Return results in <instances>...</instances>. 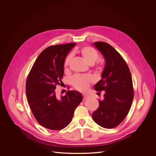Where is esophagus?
Instances as JSON below:
<instances>
[{
  "mask_svg": "<svg viewBox=\"0 0 156 156\" xmlns=\"http://www.w3.org/2000/svg\"><path fill=\"white\" fill-rule=\"evenodd\" d=\"M87 98H88V96H87V95H84V96H83V100H87Z\"/></svg>",
  "mask_w": 156,
  "mask_h": 156,
  "instance_id": "34e87169",
  "label": "esophagus"
}]
</instances>
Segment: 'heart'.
<instances>
[{
	"label": "heart",
	"mask_w": 156,
	"mask_h": 156,
	"mask_svg": "<svg viewBox=\"0 0 156 156\" xmlns=\"http://www.w3.org/2000/svg\"><path fill=\"white\" fill-rule=\"evenodd\" d=\"M79 54L81 57L90 65H92L98 60L100 55L98 51L90 46H84L80 49L78 51ZM72 59V55H68L66 57L64 62V69L65 72H68L69 69V65ZM94 69L98 73H101L103 70V67L100 63H97L94 65ZM94 81V78L90 75H76L72 79V84L73 87L79 91L84 92L87 90L90 84Z\"/></svg>",
	"instance_id": "heart-1"
}]
</instances>
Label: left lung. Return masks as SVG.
<instances>
[{
    "label": "left lung",
    "mask_w": 156,
    "mask_h": 156,
    "mask_svg": "<svg viewBox=\"0 0 156 156\" xmlns=\"http://www.w3.org/2000/svg\"><path fill=\"white\" fill-rule=\"evenodd\" d=\"M105 59L102 78L94 89L105 91L103 100L92 113L94 122L107 129L116 127L128 114L134 97L133 81L125 60L113 47L106 42L94 43Z\"/></svg>",
    "instance_id": "1"
}]
</instances>
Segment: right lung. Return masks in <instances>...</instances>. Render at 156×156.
<instances>
[{
  "label": "right lung",
  "instance_id": "right-lung-1",
  "mask_svg": "<svg viewBox=\"0 0 156 156\" xmlns=\"http://www.w3.org/2000/svg\"><path fill=\"white\" fill-rule=\"evenodd\" d=\"M76 44L51 45L38 56L28 75L26 94L33 115L47 129L60 130L72 119L75 108L83 100L77 91L68 90L58 98L56 86L62 83L66 56Z\"/></svg>",
  "mask_w": 156,
  "mask_h": 156
}]
</instances>
